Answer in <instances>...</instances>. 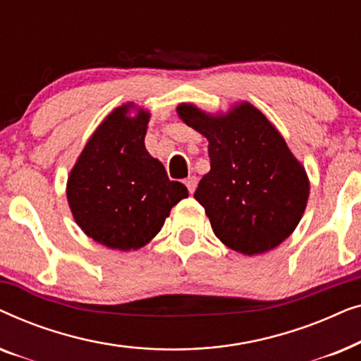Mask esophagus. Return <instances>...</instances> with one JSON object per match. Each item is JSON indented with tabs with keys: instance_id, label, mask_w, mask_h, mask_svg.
I'll return each instance as SVG.
<instances>
[{
	"instance_id": "1",
	"label": "esophagus",
	"mask_w": 361,
	"mask_h": 361,
	"mask_svg": "<svg viewBox=\"0 0 361 361\" xmlns=\"http://www.w3.org/2000/svg\"><path fill=\"white\" fill-rule=\"evenodd\" d=\"M185 182V185H187V189H189V192L190 194H194V190H195V187H197V177H187V179L184 180Z\"/></svg>"
}]
</instances>
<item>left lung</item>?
<instances>
[{"instance_id": "obj_1", "label": "left lung", "mask_w": 361, "mask_h": 361, "mask_svg": "<svg viewBox=\"0 0 361 361\" xmlns=\"http://www.w3.org/2000/svg\"><path fill=\"white\" fill-rule=\"evenodd\" d=\"M177 113L209 140L210 172L194 197L216 238L248 256L283 243L307 205L309 180L279 131L250 103L225 116L187 103Z\"/></svg>"}]
</instances>
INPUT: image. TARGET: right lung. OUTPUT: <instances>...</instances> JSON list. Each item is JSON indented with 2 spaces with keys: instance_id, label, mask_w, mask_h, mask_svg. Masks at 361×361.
<instances>
[{
  "instance_id": "1",
  "label": "right lung",
  "mask_w": 361,
  "mask_h": 361,
  "mask_svg": "<svg viewBox=\"0 0 361 361\" xmlns=\"http://www.w3.org/2000/svg\"><path fill=\"white\" fill-rule=\"evenodd\" d=\"M130 106L116 108L97 128L67 182L78 226L100 245L121 251L154 238L172 207L189 195L146 151L149 113L140 110L131 118Z\"/></svg>"
}]
</instances>
